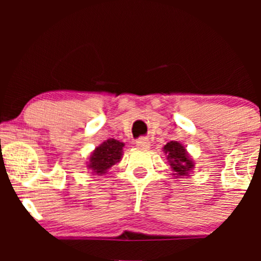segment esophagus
Masks as SVG:
<instances>
[{
	"label": "esophagus",
	"instance_id": "esophagus-1",
	"mask_svg": "<svg viewBox=\"0 0 261 261\" xmlns=\"http://www.w3.org/2000/svg\"><path fill=\"white\" fill-rule=\"evenodd\" d=\"M136 147L142 149H148L151 147V142H149L147 137H141V139L136 140Z\"/></svg>",
	"mask_w": 261,
	"mask_h": 261
}]
</instances>
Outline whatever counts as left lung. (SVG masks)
<instances>
[{
    "mask_svg": "<svg viewBox=\"0 0 261 261\" xmlns=\"http://www.w3.org/2000/svg\"><path fill=\"white\" fill-rule=\"evenodd\" d=\"M169 166L172 168V175L175 178L188 176L193 172L195 163L189 155L188 151L179 141H170L163 147Z\"/></svg>",
    "mask_w": 261,
    "mask_h": 261,
    "instance_id": "left-lung-1",
    "label": "left lung"
}]
</instances>
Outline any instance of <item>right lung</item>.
Returning <instances> with one entry per match:
<instances>
[{"mask_svg": "<svg viewBox=\"0 0 261 261\" xmlns=\"http://www.w3.org/2000/svg\"><path fill=\"white\" fill-rule=\"evenodd\" d=\"M124 142L115 139H109L95 147L88 157L87 168L91 169L94 175H103L108 173L114 164L119 163L122 157Z\"/></svg>", "mask_w": 261, "mask_h": 261, "instance_id": "right-lung-1", "label": "right lung"}]
</instances>
